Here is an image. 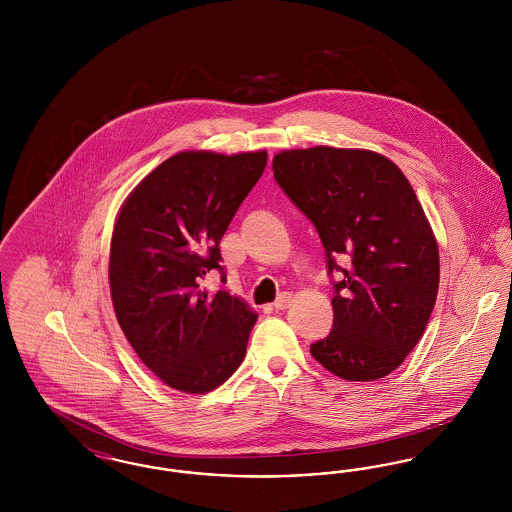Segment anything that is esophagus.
I'll return each instance as SVG.
<instances>
[{
  "instance_id": "34e87169",
  "label": "esophagus",
  "mask_w": 512,
  "mask_h": 512,
  "mask_svg": "<svg viewBox=\"0 0 512 512\" xmlns=\"http://www.w3.org/2000/svg\"><path fill=\"white\" fill-rule=\"evenodd\" d=\"M290 305H292V293H282V295L272 303V307H274L276 311H286Z\"/></svg>"
}]
</instances>
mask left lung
<instances>
[{
    "label": "left lung",
    "instance_id": "left-lung-1",
    "mask_svg": "<svg viewBox=\"0 0 512 512\" xmlns=\"http://www.w3.org/2000/svg\"><path fill=\"white\" fill-rule=\"evenodd\" d=\"M272 171L317 226L328 272L341 270L334 328L311 355L349 382L388 376L422 338L438 297V240L413 186L370 149H284Z\"/></svg>",
    "mask_w": 512,
    "mask_h": 512
}]
</instances>
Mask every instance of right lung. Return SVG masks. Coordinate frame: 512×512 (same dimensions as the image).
Wrapping results in <instances>:
<instances>
[{
    "label": "right lung",
    "instance_id": "obj_1",
    "mask_svg": "<svg viewBox=\"0 0 512 512\" xmlns=\"http://www.w3.org/2000/svg\"><path fill=\"white\" fill-rule=\"evenodd\" d=\"M267 151H180L128 194L115 220L109 288L140 361L172 390L207 393L242 365L257 313L201 292L222 272L220 238L267 167ZM224 280V276H222Z\"/></svg>",
    "mask_w": 512,
    "mask_h": 512
}]
</instances>
